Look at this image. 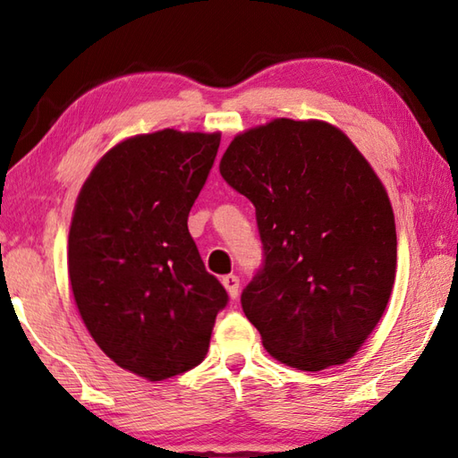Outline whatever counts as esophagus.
<instances>
[{
    "instance_id": "1",
    "label": "esophagus",
    "mask_w": 458,
    "mask_h": 458,
    "mask_svg": "<svg viewBox=\"0 0 458 458\" xmlns=\"http://www.w3.org/2000/svg\"><path fill=\"white\" fill-rule=\"evenodd\" d=\"M222 285L226 287L228 295H230L232 299L238 297V289H240V279H238V276H234V274L224 276V277H222Z\"/></svg>"
}]
</instances>
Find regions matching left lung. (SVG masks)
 Here are the masks:
<instances>
[{
  "mask_svg": "<svg viewBox=\"0 0 458 458\" xmlns=\"http://www.w3.org/2000/svg\"><path fill=\"white\" fill-rule=\"evenodd\" d=\"M220 174L256 207L264 264L242 309L267 352L307 372L346 362L382 318L395 279L382 181L335 125L287 118L236 135Z\"/></svg>",
  "mask_w": 458,
  "mask_h": 458,
  "instance_id": "1",
  "label": "left lung"
}]
</instances>
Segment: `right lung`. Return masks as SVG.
<instances>
[{
  "instance_id": "obj_1",
  "label": "right lung",
  "mask_w": 458,
  "mask_h": 458,
  "mask_svg": "<svg viewBox=\"0 0 458 458\" xmlns=\"http://www.w3.org/2000/svg\"><path fill=\"white\" fill-rule=\"evenodd\" d=\"M220 133L161 130L115 145L82 184L68 277L86 328L123 369L161 382L208 352L228 303L189 234Z\"/></svg>"
}]
</instances>
